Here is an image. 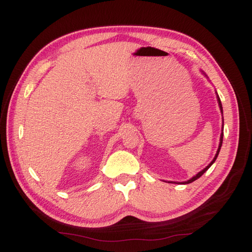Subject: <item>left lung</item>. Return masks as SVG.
<instances>
[{
    "label": "left lung",
    "mask_w": 252,
    "mask_h": 252,
    "mask_svg": "<svg viewBox=\"0 0 252 252\" xmlns=\"http://www.w3.org/2000/svg\"><path fill=\"white\" fill-rule=\"evenodd\" d=\"M218 101H219V106H220V109H221V111H222V104H221V100H220V97H219V95H218ZM222 142H223V133H222V134H221V138H220V145H219V148H218V152H217V155H216V157L215 158H213V160H212V161L210 162V164H209V165H207V168H205V169H203L202 171H200V172L199 173H198V174H196L195 176H194V178H191L190 180H189V181H187V182H184V183L183 184H189V183H191V182H194V181H196L197 179H199L200 178V176L203 174V173H205L206 172V171L209 169V168H210L211 167V165L213 164V162H215L216 161V159H217V157H218V155H219V153H220V149H221V146H222Z\"/></svg>",
    "instance_id": "8db88e82"
}]
</instances>
